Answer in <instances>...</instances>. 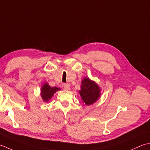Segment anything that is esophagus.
<instances>
[{"label":"esophagus","mask_w":150,"mask_h":150,"mask_svg":"<svg viewBox=\"0 0 150 150\" xmlns=\"http://www.w3.org/2000/svg\"><path fill=\"white\" fill-rule=\"evenodd\" d=\"M63 88H65V89L67 90V91H70V89H71L70 85H68V84H64L63 85Z\"/></svg>","instance_id":"1"}]
</instances>
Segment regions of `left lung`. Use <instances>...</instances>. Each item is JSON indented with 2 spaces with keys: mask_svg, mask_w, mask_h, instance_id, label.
Here are the masks:
<instances>
[{
  "mask_svg": "<svg viewBox=\"0 0 150 150\" xmlns=\"http://www.w3.org/2000/svg\"><path fill=\"white\" fill-rule=\"evenodd\" d=\"M79 93L83 102L87 105L96 102L101 95L100 87L95 81L91 80L88 78H85L82 80L81 90L79 91Z\"/></svg>",
  "mask_w": 150,
  "mask_h": 150,
  "instance_id": "obj_1",
  "label": "left lung"
}]
</instances>
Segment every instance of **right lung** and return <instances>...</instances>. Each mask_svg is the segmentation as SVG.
I'll return each instance as SVG.
<instances>
[{"label":"right lung","mask_w":150,"mask_h":150,"mask_svg":"<svg viewBox=\"0 0 150 150\" xmlns=\"http://www.w3.org/2000/svg\"><path fill=\"white\" fill-rule=\"evenodd\" d=\"M59 90H60V88L56 87H52L47 83H45L41 89V96L42 100L44 102H47L48 100L52 98L54 93Z\"/></svg>","instance_id":"add662e5"}]
</instances>
